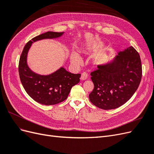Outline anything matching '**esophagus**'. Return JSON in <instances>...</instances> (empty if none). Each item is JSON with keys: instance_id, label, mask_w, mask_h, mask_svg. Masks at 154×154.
Here are the masks:
<instances>
[{"instance_id": "esophagus-1", "label": "esophagus", "mask_w": 154, "mask_h": 154, "mask_svg": "<svg viewBox=\"0 0 154 154\" xmlns=\"http://www.w3.org/2000/svg\"><path fill=\"white\" fill-rule=\"evenodd\" d=\"M87 78H88V74L86 72H83L81 75L80 79L81 80H87Z\"/></svg>"}]
</instances>
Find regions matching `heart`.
Returning a JSON list of instances; mask_svg holds the SVG:
<instances>
[{
  "mask_svg": "<svg viewBox=\"0 0 154 154\" xmlns=\"http://www.w3.org/2000/svg\"><path fill=\"white\" fill-rule=\"evenodd\" d=\"M70 60L71 62L76 66H80L82 63V60L80 57L74 52H72L70 54Z\"/></svg>",
  "mask_w": 154,
  "mask_h": 154,
  "instance_id": "heart-1",
  "label": "heart"
}]
</instances>
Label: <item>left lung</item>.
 <instances>
[{
	"label": "left lung",
	"instance_id": "obj_1",
	"mask_svg": "<svg viewBox=\"0 0 154 154\" xmlns=\"http://www.w3.org/2000/svg\"><path fill=\"white\" fill-rule=\"evenodd\" d=\"M91 76L94 85L88 96L91 103L103 110L118 108L131 98L141 82L140 57L130 46L110 62L98 65Z\"/></svg>",
	"mask_w": 154,
	"mask_h": 154
}]
</instances>
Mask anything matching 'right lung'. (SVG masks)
<instances>
[{"mask_svg": "<svg viewBox=\"0 0 154 154\" xmlns=\"http://www.w3.org/2000/svg\"><path fill=\"white\" fill-rule=\"evenodd\" d=\"M64 33L48 31L28 42L21 54L18 72L22 84L31 98L45 105H53L67 99L72 86L80 82V74L68 72L63 67L47 75H42L32 71L27 64V54L32 44L44 39H55Z\"/></svg>", "mask_w": 154, "mask_h": 154, "instance_id": "right-lung-1", "label": "right lung"}]
</instances>
